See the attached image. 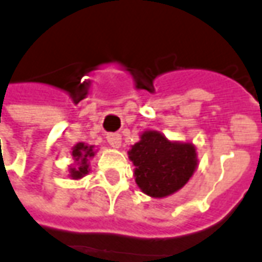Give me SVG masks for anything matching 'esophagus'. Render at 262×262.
<instances>
[{"mask_svg":"<svg viewBox=\"0 0 262 262\" xmlns=\"http://www.w3.org/2000/svg\"><path fill=\"white\" fill-rule=\"evenodd\" d=\"M106 140L110 143V146L114 147V148H119L122 144V137L119 133H110V135H106Z\"/></svg>","mask_w":262,"mask_h":262,"instance_id":"34e87169","label":"esophagus"}]
</instances>
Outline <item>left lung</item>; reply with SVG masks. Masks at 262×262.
I'll return each instance as SVG.
<instances>
[{
  "mask_svg": "<svg viewBox=\"0 0 262 262\" xmlns=\"http://www.w3.org/2000/svg\"><path fill=\"white\" fill-rule=\"evenodd\" d=\"M137 186L150 197L162 199L180 190L197 168V152L191 143L168 140L157 130L141 133L129 150Z\"/></svg>",
  "mask_w": 262,
  "mask_h": 262,
  "instance_id": "1",
  "label": "left lung"
}]
</instances>
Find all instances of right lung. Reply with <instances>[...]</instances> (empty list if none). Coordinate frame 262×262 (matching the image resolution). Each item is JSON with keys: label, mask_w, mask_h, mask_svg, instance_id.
<instances>
[{"label": "right lung", "mask_w": 262, "mask_h": 262, "mask_svg": "<svg viewBox=\"0 0 262 262\" xmlns=\"http://www.w3.org/2000/svg\"><path fill=\"white\" fill-rule=\"evenodd\" d=\"M94 147L87 146L84 143H77L76 146L72 148V157L76 162V166H72L69 169V173H71L72 179H80L84 175L89 173V160L94 157L96 151L93 150Z\"/></svg>", "instance_id": "add662e5"}]
</instances>
